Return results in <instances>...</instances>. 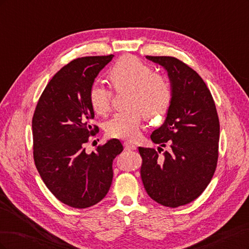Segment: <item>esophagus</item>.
<instances>
[{
    "label": "esophagus",
    "instance_id": "obj_1",
    "mask_svg": "<svg viewBox=\"0 0 249 249\" xmlns=\"http://www.w3.org/2000/svg\"><path fill=\"white\" fill-rule=\"evenodd\" d=\"M124 147L125 150H134V149H136V145H134L133 143H131L129 141H126V142L124 143Z\"/></svg>",
    "mask_w": 249,
    "mask_h": 249
}]
</instances>
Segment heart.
I'll return each instance as SVG.
<instances>
[{
  "label": "heart",
  "instance_id": "heart-1",
  "mask_svg": "<svg viewBox=\"0 0 249 249\" xmlns=\"http://www.w3.org/2000/svg\"><path fill=\"white\" fill-rule=\"evenodd\" d=\"M108 81L115 92L124 93L126 108L118 111L105 125L111 138L134 140L139 136L143 119H156L168 112L172 103V87L169 80L152 66L134 56H124L113 64L108 71ZM90 106L99 115L110 111L113 91L101 84L89 89Z\"/></svg>",
  "mask_w": 249,
  "mask_h": 249
}]
</instances>
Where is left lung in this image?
I'll list each match as a JSON object with an SVG mask.
<instances>
[{
  "label": "left lung",
  "mask_w": 249,
  "mask_h": 249,
  "mask_svg": "<svg viewBox=\"0 0 249 249\" xmlns=\"http://www.w3.org/2000/svg\"><path fill=\"white\" fill-rule=\"evenodd\" d=\"M167 71L172 103L164 124L150 139L162 148L139 147L140 175L149 197L169 208L190 203L205 191L218 161L219 118L213 96L199 74L180 60L146 56Z\"/></svg>",
  "instance_id": "left-lung-1"
}]
</instances>
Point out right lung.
<instances>
[{
	"label": "right lung",
	"mask_w": 249,
	"mask_h": 249,
	"mask_svg": "<svg viewBox=\"0 0 249 249\" xmlns=\"http://www.w3.org/2000/svg\"><path fill=\"white\" fill-rule=\"evenodd\" d=\"M113 58L88 56L63 66L41 93L32 119L35 166L55 197L65 205L85 209L96 205L112 184V163L123 152L111 139L86 153L90 136L99 132L88 93L99 72Z\"/></svg>",
	"instance_id": "obj_1"
}]
</instances>
